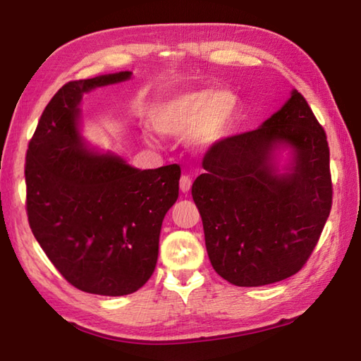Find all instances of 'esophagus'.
Segmentation results:
<instances>
[{
  "label": "esophagus",
  "mask_w": 361,
  "mask_h": 361,
  "mask_svg": "<svg viewBox=\"0 0 361 361\" xmlns=\"http://www.w3.org/2000/svg\"><path fill=\"white\" fill-rule=\"evenodd\" d=\"M191 186H192L191 176H189V175H183L181 178H180V189H181V192H188L189 189H191Z\"/></svg>",
  "instance_id": "esophagus-1"
}]
</instances>
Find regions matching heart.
Listing matches in <instances>:
<instances>
[{"mask_svg":"<svg viewBox=\"0 0 361 361\" xmlns=\"http://www.w3.org/2000/svg\"><path fill=\"white\" fill-rule=\"evenodd\" d=\"M240 102L229 89H192L167 97L152 108L151 122L164 135H185L192 148L221 143L239 116Z\"/></svg>","mask_w":361,"mask_h":361,"instance_id":"1","label":"heart"}]
</instances>
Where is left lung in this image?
Segmentation results:
<instances>
[{
    "mask_svg": "<svg viewBox=\"0 0 361 361\" xmlns=\"http://www.w3.org/2000/svg\"><path fill=\"white\" fill-rule=\"evenodd\" d=\"M292 149L279 174L275 151ZM192 183L213 269L229 283L261 286L301 271L329 216L333 185L326 133L304 97L288 102L258 129L224 138Z\"/></svg>",
    "mask_w": 361,
    "mask_h": 361,
    "instance_id": "1",
    "label": "left lung"
}]
</instances>
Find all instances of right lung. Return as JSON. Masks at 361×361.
<instances>
[{
	"mask_svg": "<svg viewBox=\"0 0 361 361\" xmlns=\"http://www.w3.org/2000/svg\"><path fill=\"white\" fill-rule=\"evenodd\" d=\"M119 71L66 82L28 143L27 215L35 239L65 280L103 296L137 291L154 272L162 219L178 199L180 166L138 170L87 149L82 94L130 79Z\"/></svg>",
	"mask_w": 361,
	"mask_h": 361,
	"instance_id": "right-lung-1",
	"label": "right lung"
}]
</instances>
